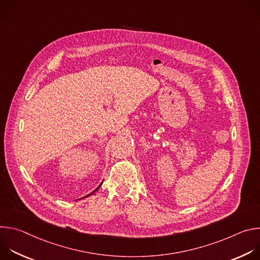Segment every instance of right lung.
<instances>
[{"mask_svg":"<svg viewBox=\"0 0 260 260\" xmlns=\"http://www.w3.org/2000/svg\"><path fill=\"white\" fill-rule=\"evenodd\" d=\"M102 184H103V182H102V183H101V184H100V186H99V187H98V188H95V189H94V190H93V191H92V192H91V193H89V194H87V196H85V197H83V198H82V199H85V198H87V197H90V196H91V194H93V193H94V192H95V191H96V190H98V189H99V188H100V187H101V185H102Z\"/></svg>","mask_w":260,"mask_h":260,"instance_id":"right-lung-1","label":"right lung"}]
</instances>
